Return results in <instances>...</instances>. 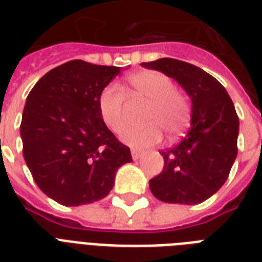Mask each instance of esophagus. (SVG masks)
Returning a JSON list of instances; mask_svg holds the SVG:
<instances>
[{
  "mask_svg": "<svg viewBox=\"0 0 262 262\" xmlns=\"http://www.w3.org/2000/svg\"><path fill=\"white\" fill-rule=\"evenodd\" d=\"M131 156H133L134 161H137L142 157V152L139 151V150H135V148H133V150H131Z\"/></svg>",
  "mask_w": 262,
  "mask_h": 262,
  "instance_id": "34e87169",
  "label": "esophagus"
}]
</instances>
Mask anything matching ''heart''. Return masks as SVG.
<instances>
[{
	"instance_id": "1",
	"label": "heart",
	"mask_w": 262,
	"mask_h": 262,
	"mask_svg": "<svg viewBox=\"0 0 262 262\" xmlns=\"http://www.w3.org/2000/svg\"><path fill=\"white\" fill-rule=\"evenodd\" d=\"M124 89L129 96L143 97L150 101L141 125H127L121 129L120 139L133 147L143 148L158 143L162 131L170 138L179 137L190 121L189 101L164 73L144 70L127 79ZM125 95L118 85H108L98 96V111L102 120L118 133L124 123Z\"/></svg>"
}]
</instances>
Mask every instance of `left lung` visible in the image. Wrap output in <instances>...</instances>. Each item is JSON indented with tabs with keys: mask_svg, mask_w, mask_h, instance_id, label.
<instances>
[{
	"mask_svg": "<svg viewBox=\"0 0 262 262\" xmlns=\"http://www.w3.org/2000/svg\"><path fill=\"white\" fill-rule=\"evenodd\" d=\"M173 78L192 102L190 128L174 147L161 151L165 165L148 181L158 200L193 206L221 189L237 158L239 119L229 93L212 75L183 60L143 62Z\"/></svg>",
	"mask_w": 262,
	"mask_h": 262,
	"instance_id": "left-lung-1",
	"label": "left lung"
}]
</instances>
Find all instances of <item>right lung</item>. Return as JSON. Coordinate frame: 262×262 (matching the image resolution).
<instances>
[{
    "mask_svg": "<svg viewBox=\"0 0 262 262\" xmlns=\"http://www.w3.org/2000/svg\"><path fill=\"white\" fill-rule=\"evenodd\" d=\"M120 72L70 60L43 75L27 97L20 125L24 160L37 187L62 206L104 199L119 167L133 161L98 111V96Z\"/></svg>",
    "mask_w": 262,
    "mask_h": 262,
    "instance_id": "1",
    "label": "right lung"
}]
</instances>
